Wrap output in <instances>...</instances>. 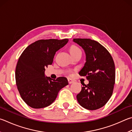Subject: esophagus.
<instances>
[{"mask_svg": "<svg viewBox=\"0 0 132 132\" xmlns=\"http://www.w3.org/2000/svg\"><path fill=\"white\" fill-rule=\"evenodd\" d=\"M68 82H69V84H71L73 83L74 81L73 80H71V79H70V78H68Z\"/></svg>", "mask_w": 132, "mask_h": 132, "instance_id": "esophagus-1", "label": "esophagus"}]
</instances>
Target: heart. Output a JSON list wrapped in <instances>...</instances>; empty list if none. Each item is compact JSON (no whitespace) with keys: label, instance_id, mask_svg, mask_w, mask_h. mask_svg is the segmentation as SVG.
Returning <instances> with one entry per match:
<instances>
[{"label":"heart","instance_id":"obj_1","mask_svg":"<svg viewBox=\"0 0 132 132\" xmlns=\"http://www.w3.org/2000/svg\"><path fill=\"white\" fill-rule=\"evenodd\" d=\"M69 51H70V54L72 55H74L77 53H81V50L78 47L76 46L75 45H73L70 47V49H69Z\"/></svg>","mask_w":132,"mask_h":132}]
</instances>
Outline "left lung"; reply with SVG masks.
<instances>
[{
	"label": "left lung",
	"instance_id": "8db88e82",
	"mask_svg": "<svg viewBox=\"0 0 132 132\" xmlns=\"http://www.w3.org/2000/svg\"><path fill=\"white\" fill-rule=\"evenodd\" d=\"M84 50L86 62L79 72L89 81L82 84L77 95L81 106L89 110L99 109L106 104L112 96L116 81L115 64L111 54L102 44L89 39H73Z\"/></svg>",
	"mask_w": 132,
	"mask_h": 132
}]
</instances>
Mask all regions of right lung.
Returning <instances> with one entry per match:
<instances>
[{"label":"right lung","instance_id":"add662e5","mask_svg":"<svg viewBox=\"0 0 132 132\" xmlns=\"http://www.w3.org/2000/svg\"><path fill=\"white\" fill-rule=\"evenodd\" d=\"M68 39H42L26 48L15 69V81L21 97L29 106L42 109L56 99L59 91L69 84L67 78L56 80L44 76L45 68L51 64L56 52Z\"/></svg>","mask_w":132,"mask_h":132}]
</instances>
